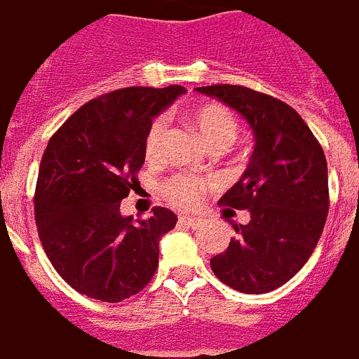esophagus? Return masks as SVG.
Here are the masks:
<instances>
[{
	"label": "esophagus",
	"mask_w": 359,
	"mask_h": 359,
	"mask_svg": "<svg viewBox=\"0 0 359 359\" xmlns=\"http://www.w3.org/2000/svg\"><path fill=\"white\" fill-rule=\"evenodd\" d=\"M180 223H184V225L192 226V229H198V226L203 223V219L196 217V215H180Z\"/></svg>",
	"instance_id": "1"
}]
</instances>
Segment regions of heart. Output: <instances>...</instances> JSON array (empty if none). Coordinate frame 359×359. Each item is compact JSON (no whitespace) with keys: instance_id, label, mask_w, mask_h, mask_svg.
<instances>
[{"instance_id":"heart-1","label":"heart","mask_w":359,"mask_h":359,"mask_svg":"<svg viewBox=\"0 0 359 359\" xmlns=\"http://www.w3.org/2000/svg\"><path fill=\"white\" fill-rule=\"evenodd\" d=\"M190 123L198 128L208 146L213 149H225L238 138L241 125L233 111L221 103H202L194 109L188 111ZM165 133H167V118L156 117L148 126L144 138V156L146 159H157L161 154ZM210 180L188 175H175L163 184L165 196L180 208H190L200 202L203 192L210 188Z\"/></svg>"}]
</instances>
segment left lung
<instances>
[{
    "label": "left lung",
    "mask_w": 359,
    "mask_h": 359,
    "mask_svg": "<svg viewBox=\"0 0 359 359\" xmlns=\"http://www.w3.org/2000/svg\"><path fill=\"white\" fill-rule=\"evenodd\" d=\"M246 118L256 148L241 180L219 200L248 210V225L211 257L215 277L238 292L265 294L298 273L313 254L329 213L323 148L288 103L236 84L196 88Z\"/></svg>",
    "instance_id": "obj_1"
}]
</instances>
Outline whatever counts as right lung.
Returning a JSON list of instances; mask_svg holds the SVG:
<instances>
[{
	"instance_id": "right-lung-1",
	"label": "right lung",
	"mask_w": 359,
	"mask_h": 359,
	"mask_svg": "<svg viewBox=\"0 0 359 359\" xmlns=\"http://www.w3.org/2000/svg\"><path fill=\"white\" fill-rule=\"evenodd\" d=\"M187 90L130 86L90 100L50 138L34 192L46 256L76 292L121 302L148 285L159 238L177 225L167 208L148 219L123 217L121 200L140 184L151 118Z\"/></svg>"
}]
</instances>
